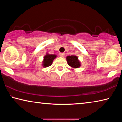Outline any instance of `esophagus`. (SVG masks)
<instances>
[{
    "instance_id": "1",
    "label": "esophagus",
    "mask_w": 122,
    "mask_h": 122,
    "mask_svg": "<svg viewBox=\"0 0 122 122\" xmlns=\"http://www.w3.org/2000/svg\"><path fill=\"white\" fill-rule=\"evenodd\" d=\"M59 55H60V56L63 57H64V56H65V54L63 53H60L59 54Z\"/></svg>"
}]
</instances>
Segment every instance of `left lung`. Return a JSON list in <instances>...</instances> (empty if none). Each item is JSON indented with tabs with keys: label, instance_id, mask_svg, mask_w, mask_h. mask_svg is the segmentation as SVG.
I'll return each mask as SVG.
<instances>
[{
	"label": "left lung",
	"instance_id": "left-lung-1",
	"mask_svg": "<svg viewBox=\"0 0 122 122\" xmlns=\"http://www.w3.org/2000/svg\"><path fill=\"white\" fill-rule=\"evenodd\" d=\"M67 60L68 65L74 68H77L80 67V62L78 60V57L75 55H71L67 57Z\"/></svg>",
	"mask_w": 122,
	"mask_h": 122
}]
</instances>
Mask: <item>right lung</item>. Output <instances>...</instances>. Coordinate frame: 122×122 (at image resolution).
<instances>
[{
	"instance_id": "obj_1",
	"label": "right lung",
	"mask_w": 122,
	"mask_h": 122,
	"mask_svg": "<svg viewBox=\"0 0 122 122\" xmlns=\"http://www.w3.org/2000/svg\"><path fill=\"white\" fill-rule=\"evenodd\" d=\"M56 57V55L54 54H46L44 56V61H43V66L44 67H49L51 65L53 60Z\"/></svg>"
}]
</instances>
